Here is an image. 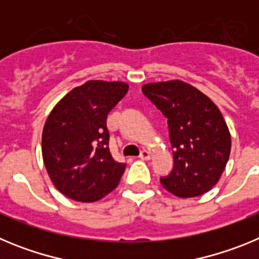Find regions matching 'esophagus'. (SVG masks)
Here are the masks:
<instances>
[{
	"instance_id": "obj_1",
	"label": "esophagus",
	"mask_w": 259,
	"mask_h": 259,
	"mask_svg": "<svg viewBox=\"0 0 259 259\" xmlns=\"http://www.w3.org/2000/svg\"><path fill=\"white\" fill-rule=\"evenodd\" d=\"M139 157H140L141 159H149V158H150V153L148 152V150L144 149L143 152L140 153V155H139Z\"/></svg>"
}]
</instances>
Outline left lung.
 Here are the masks:
<instances>
[{
	"label": "left lung",
	"instance_id": "8db88e82",
	"mask_svg": "<svg viewBox=\"0 0 259 259\" xmlns=\"http://www.w3.org/2000/svg\"><path fill=\"white\" fill-rule=\"evenodd\" d=\"M143 93L167 118L172 171L161 183L178 197H196L218 183L231 152V135L214 102L180 80L149 83Z\"/></svg>",
	"mask_w": 259,
	"mask_h": 259
}]
</instances>
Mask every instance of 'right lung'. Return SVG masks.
Here are the masks:
<instances>
[{"label": "right lung", "mask_w": 259, "mask_h": 259, "mask_svg": "<svg viewBox=\"0 0 259 259\" xmlns=\"http://www.w3.org/2000/svg\"><path fill=\"white\" fill-rule=\"evenodd\" d=\"M122 81L89 80L54 106L42 131V158L56 188L68 198L95 202L116 188L125 163L109 149L107 114L125 96Z\"/></svg>", "instance_id": "obj_1"}]
</instances>
